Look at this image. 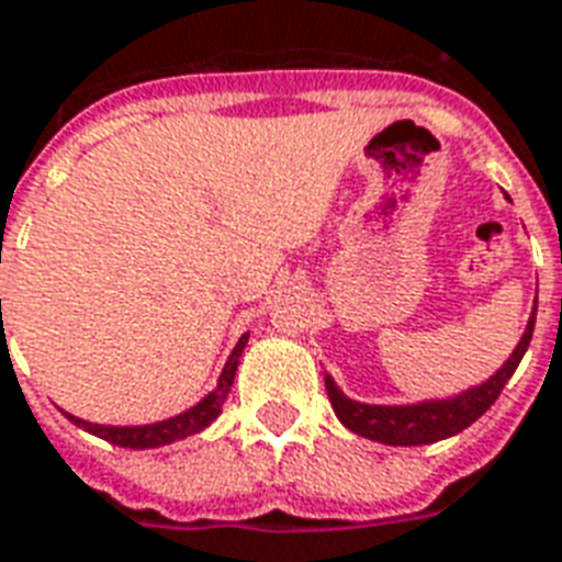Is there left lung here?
Instances as JSON below:
<instances>
[{
  "label": "left lung",
  "instance_id": "obj_1",
  "mask_svg": "<svg viewBox=\"0 0 562 562\" xmlns=\"http://www.w3.org/2000/svg\"><path fill=\"white\" fill-rule=\"evenodd\" d=\"M533 324L536 303L525 334H521V339L515 345L509 360L488 381L464 390L459 396L426 398V402H417V405H366V402L345 396L330 375H324V386H327V396H330V405H334L339 423H342L345 429L360 435V438L390 443V447H423V443H435V440L452 438V435L464 431L497 402L501 390L513 378V372L521 363V357H525L527 345L533 339Z\"/></svg>",
  "mask_w": 562,
  "mask_h": 562
}]
</instances>
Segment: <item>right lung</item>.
<instances>
[{
    "label": "right lung",
    "instance_id": "1",
    "mask_svg": "<svg viewBox=\"0 0 562 562\" xmlns=\"http://www.w3.org/2000/svg\"><path fill=\"white\" fill-rule=\"evenodd\" d=\"M247 339L249 334H244L238 345L232 348V355H228L226 366H223V372L217 378V386L202 402H196L193 408L181 411L176 417L148 423V426H103V423H89V419L74 417L68 411H65V417L74 426H80L89 435H94V438L110 440L115 447H127V450H154V447H166V443H176V440H184L190 435H199V431L207 429L223 414V405H226L228 390L235 384V372H238V360L244 355V348H247Z\"/></svg>",
    "mask_w": 562,
    "mask_h": 562
}]
</instances>
